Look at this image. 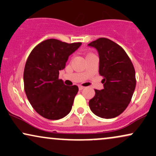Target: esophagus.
<instances>
[{"mask_svg":"<svg viewBox=\"0 0 156 156\" xmlns=\"http://www.w3.org/2000/svg\"><path fill=\"white\" fill-rule=\"evenodd\" d=\"M78 88H79V90H82V89H84V87H82V86H79V87H78Z\"/></svg>","mask_w":156,"mask_h":156,"instance_id":"obj_1","label":"esophagus"}]
</instances>
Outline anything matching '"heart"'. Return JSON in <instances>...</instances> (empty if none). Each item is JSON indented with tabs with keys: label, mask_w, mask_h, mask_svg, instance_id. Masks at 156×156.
<instances>
[{
	"label": "heart",
	"mask_w": 156,
	"mask_h": 156,
	"mask_svg": "<svg viewBox=\"0 0 156 156\" xmlns=\"http://www.w3.org/2000/svg\"><path fill=\"white\" fill-rule=\"evenodd\" d=\"M91 54V53H89V54H87V55H90Z\"/></svg>",
	"instance_id": "1"
}]
</instances>
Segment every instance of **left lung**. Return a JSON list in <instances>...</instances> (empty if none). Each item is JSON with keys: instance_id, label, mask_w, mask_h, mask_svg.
I'll use <instances>...</instances> for the list:
<instances>
[{"instance_id": "8db88e82", "label": "left lung", "mask_w": 156, "mask_h": 156, "mask_svg": "<svg viewBox=\"0 0 156 156\" xmlns=\"http://www.w3.org/2000/svg\"><path fill=\"white\" fill-rule=\"evenodd\" d=\"M99 54V73L103 77L101 90L89 102L98 117L112 119L121 114L131 101L136 88V73L131 61L123 48L106 38H99L88 44Z\"/></svg>"}]
</instances>
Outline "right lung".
Instances as JSON below:
<instances>
[{
	"instance_id": "right-lung-1",
	"label": "right lung",
	"mask_w": 156,
	"mask_h": 156,
	"mask_svg": "<svg viewBox=\"0 0 156 156\" xmlns=\"http://www.w3.org/2000/svg\"><path fill=\"white\" fill-rule=\"evenodd\" d=\"M80 45L81 42L68 44L49 39L30 53L23 73L24 89L28 101L42 117L56 120L70 112L78 87L65 85L58 75Z\"/></svg>"
}]
</instances>
